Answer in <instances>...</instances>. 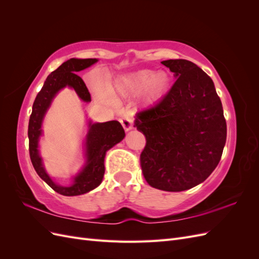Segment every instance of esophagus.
Wrapping results in <instances>:
<instances>
[{
    "mask_svg": "<svg viewBox=\"0 0 259 259\" xmlns=\"http://www.w3.org/2000/svg\"><path fill=\"white\" fill-rule=\"evenodd\" d=\"M125 132H130L133 128V119L128 116H124L120 120Z\"/></svg>",
    "mask_w": 259,
    "mask_h": 259,
    "instance_id": "esophagus-1",
    "label": "esophagus"
}]
</instances>
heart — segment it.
Masks as SVG:
<instances>
[{"label":"heart","mask_w":259,"mask_h":259,"mask_svg":"<svg viewBox=\"0 0 259 259\" xmlns=\"http://www.w3.org/2000/svg\"><path fill=\"white\" fill-rule=\"evenodd\" d=\"M170 88V77L166 72L139 70L137 72L119 76L109 88L113 97H135L145 94L146 98L154 103L166 95ZM101 97H106L100 94Z\"/></svg>","instance_id":"heart-1"}]
</instances>
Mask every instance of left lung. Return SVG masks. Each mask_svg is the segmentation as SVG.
Listing matches in <instances>:
<instances>
[{"instance_id":"1","label":"left lung","mask_w":259,"mask_h":259,"mask_svg":"<svg viewBox=\"0 0 259 259\" xmlns=\"http://www.w3.org/2000/svg\"><path fill=\"white\" fill-rule=\"evenodd\" d=\"M162 64L176 82L158 104L136 114L134 126L146 137L140 165L156 189H190L213 173L221 161L227 125L214 82L193 62L168 59Z\"/></svg>"}]
</instances>
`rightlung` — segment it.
<instances>
[{"label":"right lung","mask_w":259,"mask_h":259,"mask_svg":"<svg viewBox=\"0 0 259 259\" xmlns=\"http://www.w3.org/2000/svg\"><path fill=\"white\" fill-rule=\"evenodd\" d=\"M98 59L71 58L59 66L53 71L46 81L42 90L38 92L32 106V113L30 115L28 137L29 152L32 165L44 182L53 190L66 195L73 197L88 193L97 188L103 182L105 174V156L106 152L125 137V132L120 122L109 121L105 123H93L89 121V131L84 140L85 163L82 169L72 178L70 186H60L50 177L46 171L42 156L38 151V142L43 134L42 123L44 116L50 109L54 98L65 88L75 91L77 96L85 103L91 101V94L86 88L84 81L76 72L96 64Z\"/></svg>","instance_id":"add662e5"}]
</instances>
